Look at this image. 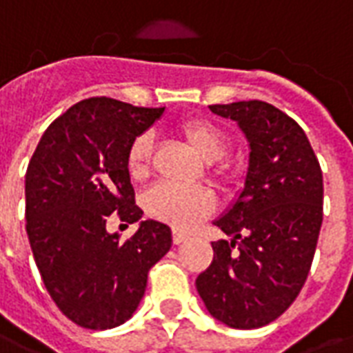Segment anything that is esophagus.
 Instances as JSON below:
<instances>
[{"label": "esophagus", "mask_w": 353, "mask_h": 353, "mask_svg": "<svg viewBox=\"0 0 353 353\" xmlns=\"http://www.w3.org/2000/svg\"><path fill=\"white\" fill-rule=\"evenodd\" d=\"M187 239H188V236L185 235V233L174 230V235H172V241H174V244H181V242H185Z\"/></svg>", "instance_id": "34e87169"}]
</instances>
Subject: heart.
I'll use <instances>...</instances> for the list:
<instances>
[{"label":"heart","instance_id":"obj_1","mask_svg":"<svg viewBox=\"0 0 353 353\" xmlns=\"http://www.w3.org/2000/svg\"><path fill=\"white\" fill-rule=\"evenodd\" d=\"M179 134L205 161H216L228 150V139L222 129L207 120H187L177 128ZM152 166V139L150 134L137 137L128 152L129 176L142 181L146 179ZM214 174L222 179H230L231 166H216ZM144 207L150 216L174 225L176 230H190L214 209L212 196L205 188L183 187L176 183H161L144 196Z\"/></svg>","mask_w":353,"mask_h":353}]
</instances>
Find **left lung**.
Segmentation results:
<instances>
[{
  "mask_svg": "<svg viewBox=\"0 0 353 353\" xmlns=\"http://www.w3.org/2000/svg\"><path fill=\"white\" fill-rule=\"evenodd\" d=\"M209 109L239 123L250 159L242 192L214 220L233 239L211 242L214 257L196 289L214 319L254 330L281 316L307 279L322 225V170L303 129L274 105Z\"/></svg>",
  "mask_w": 353,
  "mask_h": 353,
  "instance_id": "8db88e82",
  "label": "left lung"
}]
</instances>
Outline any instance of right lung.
<instances>
[{"mask_svg": "<svg viewBox=\"0 0 353 353\" xmlns=\"http://www.w3.org/2000/svg\"><path fill=\"white\" fill-rule=\"evenodd\" d=\"M165 107L83 99L51 122L26 172V230L46 289L77 326L109 330L131 319L148 272L172 246V231L144 220L128 241L107 231L114 214L133 224L131 142Z\"/></svg>", "mask_w": 353, "mask_h": 353, "instance_id": "1", "label": "right lung"}]
</instances>
